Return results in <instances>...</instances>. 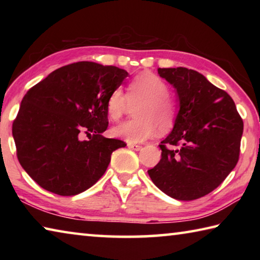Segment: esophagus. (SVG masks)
Wrapping results in <instances>:
<instances>
[{
  "instance_id": "1",
  "label": "esophagus",
  "mask_w": 260,
  "mask_h": 260,
  "mask_svg": "<svg viewBox=\"0 0 260 260\" xmlns=\"http://www.w3.org/2000/svg\"><path fill=\"white\" fill-rule=\"evenodd\" d=\"M127 146H128V148L133 149V150H136V151L140 150V149L142 148V147L140 146V144H135V143H128V144H127Z\"/></svg>"
}]
</instances>
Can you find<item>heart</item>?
Segmentation results:
<instances>
[{
  "label": "heart",
  "mask_w": 260,
  "mask_h": 260,
  "mask_svg": "<svg viewBox=\"0 0 260 260\" xmlns=\"http://www.w3.org/2000/svg\"><path fill=\"white\" fill-rule=\"evenodd\" d=\"M135 118L113 127L111 133L129 143L147 140L159 129L160 133L172 128L177 117V103L169 95V86L160 77L142 72L129 81L126 94L121 88L110 93L105 110L110 120L118 121L127 112L129 104L138 103Z\"/></svg>",
  "instance_id": "heart-1"
}]
</instances>
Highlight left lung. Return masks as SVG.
I'll use <instances>...</instances> for the list:
<instances>
[{"instance_id":"left-lung-1","label":"left lung","mask_w":260,"mask_h":260,"mask_svg":"<svg viewBox=\"0 0 260 260\" xmlns=\"http://www.w3.org/2000/svg\"><path fill=\"white\" fill-rule=\"evenodd\" d=\"M158 74L177 89L180 110L149 177L172 199H201L239 161L243 120L231 96L203 74L186 68L158 69Z\"/></svg>"}]
</instances>
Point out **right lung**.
<instances>
[{
    "label": "right lung",
    "mask_w": 260,
    "mask_h": 260,
    "mask_svg": "<svg viewBox=\"0 0 260 260\" xmlns=\"http://www.w3.org/2000/svg\"><path fill=\"white\" fill-rule=\"evenodd\" d=\"M128 76L117 67L78 61L55 70L21 101L12 124L17 157L39 186L60 196L87 190L126 143L107 139L105 103ZM83 134L88 140H81Z\"/></svg>",
    "instance_id": "1"
}]
</instances>
